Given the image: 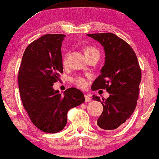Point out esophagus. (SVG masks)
<instances>
[{"instance_id": "34e87169", "label": "esophagus", "mask_w": 159, "mask_h": 159, "mask_svg": "<svg viewBox=\"0 0 159 159\" xmlns=\"http://www.w3.org/2000/svg\"><path fill=\"white\" fill-rule=\"evenodd\" d=\"M84 99H85V102H90V101H92L91 98L88 95H87V94L84 95Z\"/></svg>"}]
</instances>
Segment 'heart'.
<instances>
[{"label": "heart", "mask_w": 159, "mask_h": 159, "mask_svg": "<svg viewBox=\"0 0 159 159\" xmlns=\"http://www.w3.org/2000/svg\"><path fill=\"white\" fill-rule=\"evenodd\" d=\"M84 55H85V56L93 55V54H95V55H98L100 56L99 51H98V50L95 48V47H93V46H87L84 48ZM68 55H69V53H65L64 57H63V63H64V64H66ZM72 82L75 84H77V85L80 88H85L86 87L88 86V82H87L86 79H84V77H75L72 80Z\"/></svg>", "instance_id": "heart-1"}]
</instances>
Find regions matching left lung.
<instances>
[{"instance_id": "obj_1", "label": "left lung", "mask_w": 159, "mask_h": 159, "mask_svg": "<svg viewBox=\"0 0 159 159\" xmlns=\"http://www.w3.org/2000/svg\"><path fill=\"white\" fill-rule=\"evenodd\" d=\"M88 36L103 45L106 56L101 74L93 82L92 90L106 89L110 94L106 99L93 96L103 107L97 125L101 129L114 130L123 126L135 109L141 82L140 67L133 49L116 34L106 32Z\"/></svg>"}]
</instances>
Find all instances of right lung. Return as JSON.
I'll return each mask as SVG.
<instances>
[{
    "instance_id": "obj_1",
    "label": "right lung",
    "mask_w": 159,
    "mask_h": 159,
    "mask_svg": "<svg viewBox=\"0 0 159 159\" xmlns=\"http://www.w3.org/2000/svg\"><path fill=\"white\" fill-rule=\"evenodd\" d=\"M65 35L47 34L27 47L19 67L18 83L23 106L36 127L56 133L67 122V112L84 103L83 93L71 88L64 95L53 88L63 73L61 48Z\"/></svg>"
}]
</instances>
